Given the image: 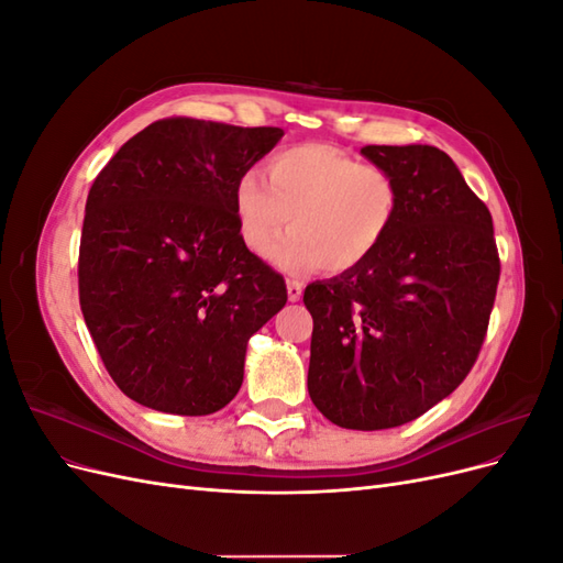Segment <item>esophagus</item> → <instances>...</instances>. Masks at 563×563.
<instances>
[{
  "label": "esophagus",
  "instance_id": "34e87169",
  "mask_svg": "<svg viewBox=\"0 0 563 563\" xmlns=\"http://www.w3.org/2000/svg\"><path fill=\"white\" fill-rule=\"evenodd\" d=\"M286 291H288V300L296 302L302 298V282L300 279H286Z\"/></svg>",
  "mask_w": 563,
  "mask_h": 563
}]
</instances>
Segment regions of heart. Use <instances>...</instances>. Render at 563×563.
I'll use <instances>...</instances> for the list:
<instances>
[{
  "instance_id": "b5f03b06",
  "label": "heart",
  "mask_w": 563,
  "mask_h": 563,
  "mask_svg": "<svg viewBox=\"0 0 563 563\" xmlns=\"http://www.w3.org/2000/svg\"><path fill=\"white\" fill-rule=\"evenodd\" d=\"M265 177L253 168L240 176L234 216L255 253L291 220L294 230L267 253L284 269L319 265L329 275H343L383 246L399 218L397 178L333 145L282 147L267 157Z\"/></svg>"
}]
</instances>
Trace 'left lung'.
<instances>
[{"label": "left lung", "mask_w": 563, "mask_h": 563, "mask_svg": "<svg viewBox=\"0 0 563 563\" xmlns=\"http://www.w3.org/2000/svg\"><path fill=\"white\" fill-rule=\"evenodd\" d=\"M399 183V218L366 263L305 288L308 389L347 430L420 418L467 378L500 279L493 218L432 145H366Z\"/></svg>", "instance_id": "obj_1"}]
</instances>
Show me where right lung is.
<instances>
[{
	"label": "right lung",
	"instance_id": "add662e5",
	"mask_svg": "<svg viewBox=\"0 0 563 563\" xmlns=\"http://www.w3.org/2000/svg\"><path fill=\"white\" fill-rule=\"evenodd\" d=\"M282 135L168 117L135 133L96 176L79 305L129 399L209 416L240 391L249 338L288 296L279 272L246 249L232 195Z\"/></svg>",
	"mask_w": 563,
	"mask_h": 563
}]
</instances>
